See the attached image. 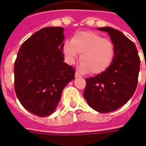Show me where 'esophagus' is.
<instances>
[{
  "label": "esophagus",
  "instance_id": "34e87169",
  "mask_svg": "<svg viewBox=\"0 0 146 146\" xmlns=\"http://www.w3.org/2000/svg\"><path fill=\"white\" fill-rule=\"evenodd\" d=\"M75 76H76V78H79V77H81V76L80 75V73H79V72H76V75H75Z\"/></svg>",
  "mask_w": 146,
  "mask_h": 146
}]
</instances>
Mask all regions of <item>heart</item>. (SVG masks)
<instances>
[{"label":"heart","instance_id":"b5f03b06","mask_svg":"<svg viewBox=\"0 0 146 146\" xmlns=\"http://www.w3.org/2000/svg\"><path fill=\"white\" fill-rule=\"evenodd\" d=\"M63 52L70 63L76 61L78 53H81L80 70L95 75L103 72L111 64L115 56V44L96 32L80 31L70 41L64 43Z\"/></svg>","mask_w":146,"mask_h":146}]
</instances>
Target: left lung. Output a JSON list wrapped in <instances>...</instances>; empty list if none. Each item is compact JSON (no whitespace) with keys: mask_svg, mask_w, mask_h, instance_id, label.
I'll use <instances>...</instances> for the list:
<instances>
[{"mask_svg":"<svg viewBox=\"0 0 146 146\" xmlns=\"http://www.w3.org/2000/svg\"><path fill=\"white\" fill-rule=\"evenodd\" d=\"M108 32L115 44V57L101 74L86 78L84 98L100 113L115 111L128 102L137 86L140 57L135 44L112 27L98 28Z\"/></svg>","mask_w":146,"mask_h":146,"instance_id":"8db88e82","label":"left lung"}]
</instances>
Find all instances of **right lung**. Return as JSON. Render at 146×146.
Returning <instances> with one entry per match:
<instances>
[{
  "instance_id": "right-lung-1",
  "label": "right lung",
  "mask_w": 146,
  "mask_h": 146,
  "mask_svg": "<svg viewBox=\"0 0 146 146\" xmlns=\"http://www.w3.org/2000/svg\"><path fill=\"white\" fill-rule=\"evenodd\" d=\"M61 27H47L22 44L14 62V90L22 106L33 115L54 112L75 69L63 62Z\"/></svg>"
}]
</instances>
